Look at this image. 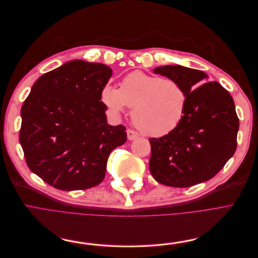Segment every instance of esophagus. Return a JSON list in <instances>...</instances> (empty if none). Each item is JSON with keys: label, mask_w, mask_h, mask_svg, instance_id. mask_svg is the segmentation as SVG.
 <instances>
[{"label": "esophagus", "mask_w": 258, "mask_h": 258, "mask_svg": "<svg viewBox=\"0 0 258 258\" xmlns=\"http://www.w3.org/2000/svg\"><path fill=\"white\" fill-rule=\"evenodd\" d=\"M139 137H140V136H139V133H138L137 131H134V130H132V129H128V130H127V138H128L129 141L136 140V139H138Z\"/></svg>", "instance_id": "34e87169"}]
</instances>
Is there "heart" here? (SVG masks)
<instances>
[{
	"label": "heart",
	"instance_id": "b5f03b06",
	"mask_svg": "<svg viewBox=\"0 0 258 258\" xmlns=\"http://www.w3.org/2000/svg\"><path fill=\"white\" fill-rule=\"evenodd\" d=\"M102 101L114 114L132 109L133 124L149 137L172 132L185 115L188 94L175 80L133 71L121 80L119 88L106 85Z\"/></svg>",
	"mask_w": 258,
	"mask_h": 258
}]
</instances>
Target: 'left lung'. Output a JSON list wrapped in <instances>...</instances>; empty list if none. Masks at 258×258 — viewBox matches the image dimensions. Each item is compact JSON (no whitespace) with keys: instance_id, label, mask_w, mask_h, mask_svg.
Wrapping results in <instances>:
<instances>
[{"instance_id":"8db88e82","label":"left lung","mask_w":258,"mask_h":258,"mask_svg":"<svg viewBox=\"0 0 258 258\" xmlns=\"http://www.w3.org/2000/svg\"><path fill=\"white\" fill-rule=\"evenodd\" d=\"M156 75L177 81L188 94L185 115L172 132L149 140V168L159 183L177 188L209 180L235 153L239 119L231 94L201 70L168 65ZM200 86H199L198 85Z\"/></svg>"}]
</instances>
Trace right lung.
Listing matches in <instances>:
<instances>
[{
    "mask_svg": "<svg viewBox=\"0 0 258 258\" xmlns=\"http://www.w3.org/2000/svg\"><path fill=\"white\" fill-rule=\"evenodd\" d=\"M112 70L71 60L43 75L21 109L20 143L27 166L58 190L101 183L110 152L127 141L126 127L107 124L102 90Z\"/></svg>",
    "mask_w": 258,
    "mask_h": 258,
    "instance_id": "1",
    "label": "right lung"
}]
</instances>
